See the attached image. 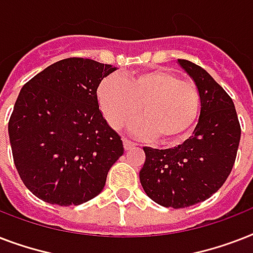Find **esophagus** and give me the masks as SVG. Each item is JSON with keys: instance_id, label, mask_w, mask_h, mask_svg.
<instances>
[{"instance_id": "obj_1", "label": "esophagus", "mask_w": 253, "mask_h": 253, "mask_svg": "<svg viewBox=\"0 0 253 253\" xmlns=\"http://www.w3.org/2000/svg\"><path fill=\"white\" fill-rule=\"evenodd\" d=\"M136 146H138V143L136 142H132V140H130V139L123 138V147H125V150L126 151L131 150L132 147H136Z\"/></svg>"}]
</instances>
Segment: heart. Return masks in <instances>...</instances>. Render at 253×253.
<instances>
[{"instance_id": "heart-1", "label": "heart", "mask_w": 253, "mask_h": 253, "mask_svg": "<svg viewBox=\"0 0 253 253\" xmlns=\"http://www.w3.org/2000/svg\"><path fill=\"white\" fill-rule=\"evenodd\" d=\"M97 101L111 126L121 127L142 109L134 128L158 140L182 138L201 110L200 91L164 69H151L121 79L107 76L97 87Z\"/></svg>"}]
</instances>
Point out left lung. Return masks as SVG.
Wrapping results in <instances>:
<instances>
[{"instance_id":"8db88e82","label":"left lung","mask_w":253,"mask_h":253,"mask_svg":"<svg viewBox=\"0 0 253 253\" xmlns=\"http://www.w3.org/2000/svg\"><path fill=\"white\" fill-rule=\"evenodd\" d=\"M177 64L200 91L198 123L177 147H144L146 163L139 172L147 196L173 209L200 204L218 192L234 167L242 132L235 105L223 87L192 61L178 59Z\"/></svg>"}]
</instances>
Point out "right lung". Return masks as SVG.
I'll return each mask as SVG.
<instances>
[{
    "label": "right lung",
    "instance_id": "add662e5",
    "mask_svg": "<svg viewBox=\"0 0 253 253\" xmlns=\"http://www.w3.org/2000/svg\"><path fill=\"white\" fill-rule=\"evenodd\" d=\"M117 67L69 57L22 87L9 121L15 168L34 196L81 205L102 192L123 143L99 110L97 87Z\"/></svg>",
    "mask_w": 253,
    "mask_h": 253
}]
</instances>
